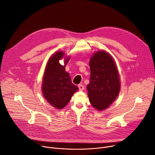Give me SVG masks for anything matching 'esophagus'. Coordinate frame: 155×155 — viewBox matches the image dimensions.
Returning a JSON list of instances; mask_svg holds the SVG:
<instances>
[{
	"instance_id": "1",
	"label": "esophagus",
	"mask_w": 155,
	"mask_h": 155,
	"mask_svg": "<svg viewBox=\"0 0 155 155\" xmlns=\"http://www.w3.org/2000/svg\"><path fill=\"white\" fill-rule=\"evenodd\" d=\"M78 87H79V89L80 91H83V90L84 89V86H83L82 84H79L78 85Z\"/></svg>"
}]
</instances>
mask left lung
<instances>
[{
    "label": "left lung",
    "instance_id": "obj_1",
    "mask_svg": "<svg viewBox=\"0 0 155 155\" xmlns=\"http://www.w3.org/2000/svg\"><path fill=\"white\" fill-rule=\"evenodd\" d=\"M91 76L87 86L91 105L97 110L107 109L117 98L120 84L116 64L112 56L97 51L90 59Z\"/></svg>",
    "mask_w": 155,
    "mask_h": 155
}]
</instances>
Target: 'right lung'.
<instances>
[{
  "label": "right lung",
  "instance_id": "1",
  "mask_svg": "<svg viewBox=\"0 0 155 155\" xmlns=\"http://www.w3.org/2000/svg\"><path fill=\"white\" fill-rule=\"evenodd\" d=\"M63 51L53 54L47 63L43 79L42 92L45 98L55 108L61 109L68 104L78 87L73 84L68 73L65 71V65L59 61L64 56ZM69 58L65 59L68 63Z\"/></svg>",
  "mask_w": 155,
  "mask_h": 155
}]
</instances>
